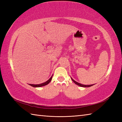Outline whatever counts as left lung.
<instances>
[{"instance_id":"obj_1","label":"left lung","mask_w":122,"mask_h":122,"mask_svg":"<svg viewBox=\"0 0 122 122\" xmlns=\"http://www.w3.org/2000/svg\"><path fill=\"white\" fill-rule=\"evenodd\" d=\"M71 79H72V81H73V82H74V83H76V85H79V86H81V87H90V86H92V85H94V84H91V85H84V84H81V83H79L76 82V81H74V80L73 79H72V78H71Z\"/></svg>"}]
</instances>
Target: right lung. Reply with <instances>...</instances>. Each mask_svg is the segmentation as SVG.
I'll list each match as a JSON object with an SVG mask.
<instances>
[{
    "mask_svg": "<svg viewBox=\"0 0 122 122\" xmlns=\"http://www.w3.org/2000/svg\"><path fill=\"white\" fill-rule=\"evenodd\" d=\"M52 76L51 77H50V79H49L47 81H46L45 82L43 83H41V84H29L30 85H31V86H32L33 87H41V86H45V85H46L48 84L49 83H50L51 81L52 80Z\"/></svg>",
    "mask_w": 122,
    "mask_h": 122,
    "instance_id": "1",
    "label": "right lung"
}]
</instances>
